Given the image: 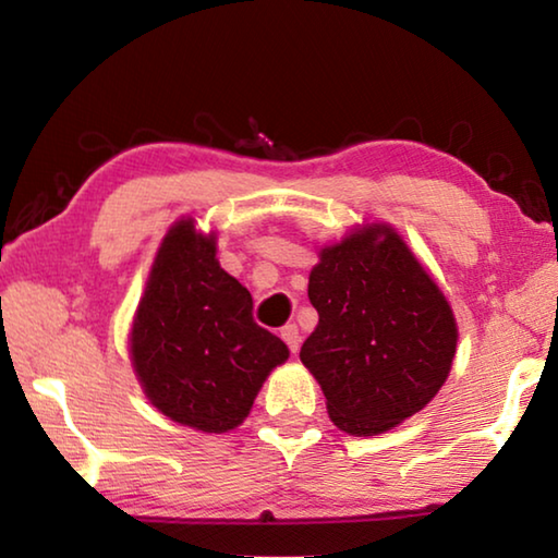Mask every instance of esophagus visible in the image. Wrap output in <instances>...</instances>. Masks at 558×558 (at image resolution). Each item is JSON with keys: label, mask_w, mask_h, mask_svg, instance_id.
<instances>
[{"label": "esophagus", "mask_w": 558, "mask_h": 558, "mask_svg": "<svg viewBox=\"0 0 558 558\" xmlns=\"http://www.w3.org/2000/svg\"><path fill=\"white\" fill-rule=\"evenodd\" d=\"M280 337H282V342H286L288 347H290V352L295 354L298 349H300V332H298V327L295 325H286L280 329Z\"/></svg>", "instance_id": "esophagus-1"}]
</instances>
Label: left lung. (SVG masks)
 <instances>
[{"instance_id": "1", "label": "left lung", "mask_w": 558, "mask_h": 558, "mask_svg": "<svg viewBox=\"0 0 558 558\" xmlns=\"http://www.w3.org/2000/svg\"><path fill=\"white\" fill-rule=\"evenodd\" d=\"M307 295L319 319L300 359L339 430L379 436L426 409L450 374L458 323L391 223L323 245Z\"/></svg>"}]
</instances>
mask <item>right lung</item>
Masks as SVG:
<instances>
[{"instance_id": "add662e5", "label": "right lung", "mask_w": 558, "mask_h": 558, "mask_svg": "<svg viewBox=\"0 0 558 558\" xmlns=\"http://www.w3.org/2000/svg\"><path fill=\"white\" fill-rule=\"evenodd\" d=\"M288 356L282 339L253 323L251 292L219 266L216 233L192 216L169 226L130 329L147 401L182 426L229 433Z\"/></svg>"}]
</instances>
